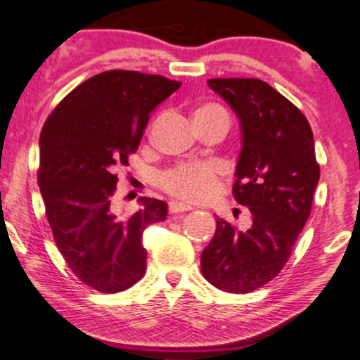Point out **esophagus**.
I'll return each mask as SVG.
<instances>
[{
	"instance_id": "1",
	"label": "esophagus",
	"mask_w": 360,
	"mask_h": 360,
	"mask_svg": "<svg viewBox=\"0 0 360 360\" xmlns=\"http://www.w3.org/2000/svg\"><path fill=\"white\" fill-rule=\"evenodd\" d=\"M189 210H192L191 205H186V204H182V202H178V200L169 202V212H171V214H181V212H189Z\"/></svg>"
}]
</instances>
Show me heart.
Masks as SVG:
<instances>
[{"instance_id":"1","label":"heart","mask_w":360,"mask_h":360,"mask_svg":"<svg viewBox=\"0 0 360 360\" xmlns=\"http://www.w3.org/2000/svg\"><path fill=\"white\" fill-rule=\"evenodd\" d=\"M224 110L219 105L207 104L195 110L202 115ZM224 166L219 163H187L176 166L161 176V186L171 195L186 202H207L220 192Z\"/></svg>"}]
</instances>
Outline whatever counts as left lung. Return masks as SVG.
<instances>
[{"instance_id":"1","label":"left lung","mask_w":360,"mask_h":360,"mask_svg":"<svg viewBox=\"0 0 360 360\" xmlns=\"http://www.w3.org/2000/svg\"><path fill=\"white\" fill-rule=\"evenodd\" d=\"M240 122L233 197L251 212L250 230L224 219L202 251V274L230 293L256 290L279 274L311 210L320 179L310 124L290 101L256 78L207 81Z\"/></svg>"}]
</instances>
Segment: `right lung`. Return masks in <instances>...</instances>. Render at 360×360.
Instances as JSON below:
<instances>
[{
  "label": "right lung",
  "instance_id": "right-lung-1",
  "mask_svg": "<svg viewBox=\"0 0 360 360\" xmlns=\"http://www.w3.org/2000/svg\"><path fill=\"white\" fill-rule=\"evenodd\" d=\"M179 86L160 75L99 73L53 109L40 134L39 187L53 240L94 290L122 292L145 274L141 236L166 220L168 204L140 197L134 215L117 214L115 171L129 166L151 112Z\"/></svg>",
  "mask_w": 360,
  "mask_h": 360
}]
</instances>
